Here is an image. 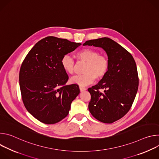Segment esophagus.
<instances>
[{"label":"esophagus","instance_id":"esophagus-1","mask_svg":"<svg viewBox=\"0 0 159 159\" xmlns=\"http://www.w3.org/2000/svg\"><path fill=\"white\" fill-rule=\"evenodd\" d=\"M79 89H80V92H83V91H84V90H86V89L85 88V87H79Z\"/></svg>","mask_w":159,"mask_h":159}]
</instances>
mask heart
Here are the masks:
<instances>
[{
  "mask_svg": "<svg viewBox=\"0 0 159 159\" xmlns=\"http://www.w3.org/2000/svg\"><path fill=\"white\" fill-rule=\"evenodd\" d=\"M79 62L86 63L83 70V75H75L70 79L72 84L85 87L93 83L95 79H102L109 69V60L107 58L91 48H84L79 51L76 55ZM61 64L65 72L73 74L75 71V64L74 59L69 55H64L61 60Z\"/></svg>",
  "mask_w": 159,
  "mask_h": 159,
  "instance_id": "heart-1",
  "label": "heart"
}]
</instances>
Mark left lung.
Listing matches in <instances>:
<instances>
[{"label":"left lung","mask_w":159,"mask_h":159,"mask_svg":"<svg viewBox=\"0 0 159 159\" xmlns=\"http://www.w3.org/2000/svg\"><path fill=\"white\" fill-rule=\"evenodd\" d=\"M83 45L102 48L107 55V72L97 85L88 89L91 96L89 109L99 121L112 123L126 114L134 100L139 87L137 65L126 50L109 38L89 40Z\"/></svg>","instance_id":"8db88e82"}]
</instances>
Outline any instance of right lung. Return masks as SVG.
<instances>
[{
    "label": "right lung",
    "instance_id": "obj_1",
    "mask_svg": "<svg viewBox=\"0 0 159 159\" xmlns=\"http://www.w3.org/2000/svg\"><path fill=\"white\" fill-rule=\"evenodd\" d=\"M80 45L48 36L36 43L21 65L19 80L22 101L41 123L52 125L65 118L80 93L77 85H65L69 77L61 64L62 57Z\"/></svg>",
    "mask_w": 159,
    "mask_h": 159
}]
</instances>
